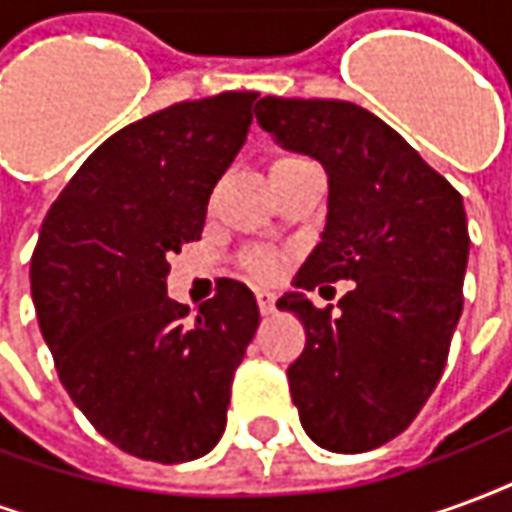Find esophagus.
Wrapping results in <instances>:
<instances>
[{"instance_id": "1", "label": "esophagus", "mask_w": 512, "mask_h": 512, "mask_svg": "<svg viewBox=\"0 0 512 512\" xmlns=\"http://www.w3.org/2000/svg\"><path fill=\"white\" fill-rule=\"evenodd\" d=\"M257 307L263 315H271L274 312V293H268V290H257Z\"/></svg>"}]
</instances>
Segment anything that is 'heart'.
<instances>
[{
    "label": "heart",
    "instance_id": "1",
    "mask_svg": "<svg viewBox=\"0 0 512 512\" xmlns=\"http://www.w3.org/2000/svg\"><path fill=\"white\" fill-rule=\"evenodd\" d=\"M279 161H282V158H279ZM246 268H249L257 279H274L279 277V271H282V260H279L277 255H255L249 257Z\"/></svg>",
    "mask_w": 512,
    "mask_h": 512
}]
</instances>
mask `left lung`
Returning <instances> with one entry per match:
<instances>
[{"instance_id": "8db88e82", "label": "left lung", "mask_w": 512, "mask_h": 512, "mask_svg": "<svg viewBox=\"0 0 512 512\" xmlns=\"http://www.w3.org/2000/svg\"><path fill=\"white\" fill-rule=\"evenodd\" d=\"M255 117L329 175L321 244L277 301L307 332L288 367L290 395L318 447L376 450L414 422L447 365L469 263L463 197L351 101L266 95ZM337 278L355 288L337 313L318 311L306 290Z\"/></svg>"}]
</instances>
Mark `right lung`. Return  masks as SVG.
<instances>
[{
    "label": "right lung",
    "instance_id": "add662e5",
    "mask_svg": "<svg viewBox=\"0 0 512 512\" xmlns=\"http://www.w3.org/2000/svg\"><path fill=\"white\" fill-rule=\"evenodd\" d=\"M255 98L183 101L117 131L40 227L29 279L57 376L101 436L145 461H194L216 447L260 323L235 279L197 312L167 296L169 257L200 238Z\"/></svg>",
    "mask_w": 512,
    "mask_h": 512
}]
</instances>
